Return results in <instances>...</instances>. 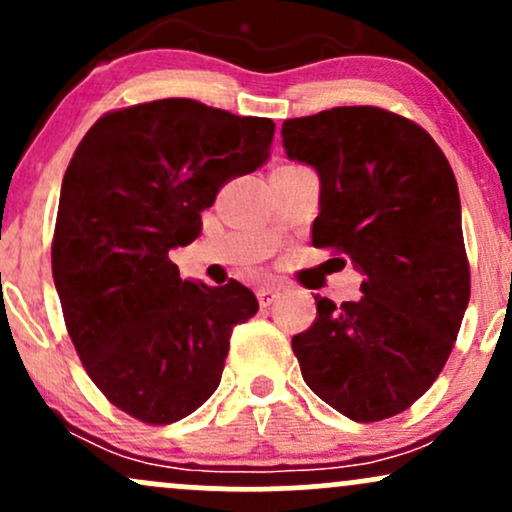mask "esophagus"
<instances>
[{"mask_svg": "<svg viewBox=\"0 0 512 512\" xmlns=\"http://www.w3.org/2000/svg\"><path fill=\"white\" fill-rule=\"evenodd\" d=\"M276 298H279V289H274V286H262V289H257V301H260L262 308L272 305Z\"/></svg>", "mask_w": 512, "mask_h": 512, "instance_id": "1", "label": "esophagus"}]
</instances>
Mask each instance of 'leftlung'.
<instances>
[{
	"instance_id": "obj_1",
	"label": "left lung",
	"mask_w": 512,
	"mask_h": 512,
	"mask_svg": "<svg viewBox=\"0 0 512 512\" xmlns=\"http://www.w3.org/2000/svg\"><path fill=\"white\" fill-rule=\"evenodd\" d=\"M281 139L320 178L313 245L363 274L358 301L315 296L291 342L303 380L351 421L390 419L436 383L469 303L457 180L426 129L373 105L293 117Z\"/></svg>"
}]
</instances>
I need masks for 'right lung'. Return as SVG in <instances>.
<instances>
[{
  "mask_svg": "<svg viewBox=\"0 0 512 512\" xmlns=\"http://www.w3.org/2000/svg\"><path fill=\"white\" fill-rule=\"evenodd\" d=\"M269 117L163 98L103 115L62 180L52 276L88 378L144 424H173L221 383L255 293L180 279L168 252L202 231L226 180L267 161Z\"/></svg>",
  "mask_w": 512,
  "mask_h": 512,
  "instance_id": "obj_1",
  "label": "right lung"
}]
</instances>
